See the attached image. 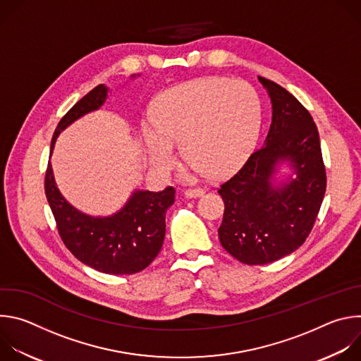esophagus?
<instances>
[{
    "instance_id": "esophagus-1",
    "label": "esophagus",
    "mask_w": 361,
    "mask_h": 361,
    "mask_svg": "<svg viewBox=\"0 0 361 361\" xmlns=\"http://www.w3.org/2000/svg\"><path fill=\"white\" fill-rule=\"evenodd\" d=\"M204 194V190L202 188H190V190H187L185 192H184V195L187 197V198H198V197H201Z\"/></svg>"
}]
</instances>
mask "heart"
Wrapping results in <instances>:
<instances>
[{
  "label": "heart",
  "instance_id": "heart-1",
  "mask_svg": "<svg viewBox=\"0 0 361 361\" xmlns=\"http://www.w3.org/2000/svg\"><path fill=\"white\" fill-rule=\"evenodd\" d=\"M262 127L260 97L248 82L223 77L198 78L164 91L141 123L140 135L151 166L166 173L176 145L191 159L187 177L210 171L227 176L250 156Z\"/></svg>",
  "mask_w": 361,
  "mask_h": 361
}]
</instances>
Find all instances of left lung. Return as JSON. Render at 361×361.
Returning <instances> with one entry per match:
<instances>
[{"label": "left lung", "instance_id": "left-lung-1", "mask_svg": "<svg viewBox=\"0 0 361 361\" xmlns=\"http://www.w3.org/2000/svg\"><path fill=\"white\" fill-rule=\"evenodd\" d=\"M271 99V126L262 148L221 184L224 216L221 245L238 262L262 266L295 251L310 234L326 192L317 127L301 102L286 88L259 77ZM293 174L274 184L280 164Z\"/></svg>", "mask_w": 361, "mask_h": 361}]
</instances>
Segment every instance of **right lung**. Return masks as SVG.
Returning <instances> with one entry per match:
<instances>
[{
  "instance_id": "right-lung-1",
  "label": "right lung",
  "mask_w": 361,
  "mask_h": 361,
  "mask_svg": "<svg viewBox=\"0 0 361 361\" xmlns=\"http://www.w3.org/2000/svg\"><path fill=\"white\" fill-rule=\"evenodd\" d=\"M135 77V75H131ZM109 87L97 85L84 95L59 123L53 140L82 116L101 109ZM45 195L66 247L85 266L106 274H134L159 255L166 235V213L174 204L176 190H134L124 207L107 217H94L77 210L60 192L51 163L45 173Z\"/></svg>"
}]
</instances>
